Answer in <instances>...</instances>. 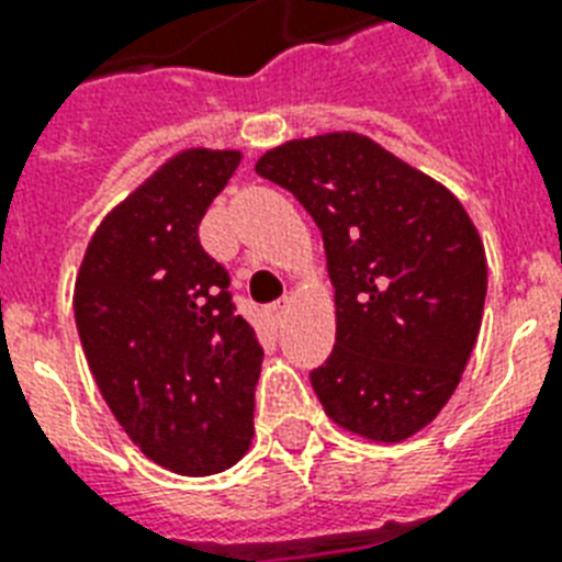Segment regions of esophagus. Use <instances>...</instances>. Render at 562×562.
Masks as SVG:
<instances>
[{"label": "esophagus", "mask_w": 562, "mask_h": 562, "mask_svg": "<svg viewBox=\"0 0 562 562\" xmlns=\"http://www.w3.org/2000/svg\"><path fill=\"white\" fill-rule=\"evenodd\" d=\"M289 306H291V300L282 297V300H277V303H271V306H268V312H271L273 321H280V317L285 315V308H289Z\"/></svg>", "instance_id": "esophagus-1"}]
</instances>
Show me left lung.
I'll return each instance as SVG.
<instances>
[{
    "instance_id": "1",
    "label": "left lung",
    "mask_w": 562,
    "mask_h": 562,
    "mask_svg": "<svg viewBox=\"0 0 562 562\" xmlns=\"http://www.w3.org/2000/svg\"><path fill=\"white\" fill-rule=\"evenodd\" d=\"M256 171L324 236L335 347L312 387L326 417L375 443L408 440L443 411L479 338V229L443 183L356 131L277 145Z\"/></svg>"
}]
</instances>
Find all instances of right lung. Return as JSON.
Returning a JSON list of instances; mask_svg holds the SVG:
<instances>
[{
  "mask_svg": "<svg viewBox=\"0 0 562 562\" xmlns=\"http://www.w3.org/2000/svg\"><path fill=\"white\" fill-rule=\"evenodd\" d=\"M241 151L187 148L116 203L75 277V324L101 396L145 458L229 470L254 437L262 347L198 227Z\"/></svg>",
  "mask_w": 562,
  "mask_h": 562,
  "instance_id": "obj_1",
  "label": "right lung"
}]
</instances>
